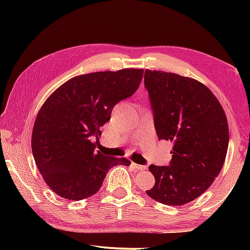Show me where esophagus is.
Segmentation results:
<instances>
[{"instance_id": "obj_1", "label": "esophagus", "mask_w": 250, "mask_h": 250, "mask_svg": "<svg viewBox=\"0 0 250 250\" xmlns=\"http://www.w3.org/2000/svg\"><path fill=\"white\" fill-rule=\"evenodd\" d=\"M132 166L134 168H137V170H146V166H140V164H137V163H132Z\"/></svg>"}]
</instances>
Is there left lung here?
I'll return each mask as SVG.
<instances>
[{
  "instance_id": "obj_1",
  "label": "left lung",
  "mask_w": 250,
  "mask_h": 250,
  "mask_svg": "<svg viewBox=\"0 0 250 250\" xmlns=\"http://www.w3.org/2000/svg\"><path fill=\"white\" fill-rule=\"evenodd\" d=\"M149 94L159 140L173 142L170 166L149 167L155 183L146 194L166 205L188 204L202 195L221 172L229 133L216 97L195 79L146 69Z\"/></svg>"
}]
</instances>
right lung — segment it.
<instances>
[{
  "label": "right lung",
  "mask_w": 250,
  "mask_h": 250,
  "mask_svg": "<svg viewBox=\"0 0 250 250\" xmlns=\"http://www.w3.org/2000/svg\"><path fill=\"white\" fill-rule=\"evenodd\" d=\"M143 69L98 71L71 78L42 105L32 133L35 163L50 188L66 200L79 201L99 191L110 168L129 167L125 158L96 151L92 137L110 120L119 101L140 86Z\"/></svg>",
  "instance_id": "1"
}]
</instances>
